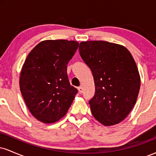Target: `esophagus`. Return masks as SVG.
Wrapping results in <instances>:
<instances>
[{"instance_id":"esophagus-1","label":"esophagus","mask_w":156,"mask_h":156,"mask_svg":"<svg viewBox=\"0 0 156 156\" xmlns=\"http://www.w3.org/2000/svg\"><path fill=\"white\" fill-rule=\"evenodd\" d=\"M78 92L80 93V94H81V93H83V87H79L78 88Z\"/></svg>"}]
</instances>
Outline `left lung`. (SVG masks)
<instances>
[{"instance_id":"obj_1","label":"left lung","mask_w":156,"mask_h":156,"mask_svg":"<svg viewBox=\"0 0 156 156\" xmlns=\"http://www.w3.org/2000/svg\"><path fill=\"white\" fill-rule=\"evenodd\" d=\"M79 52L94 80L95 93L89 102L92 115L105 126L121 122L136 104L140 89L131 53L121 44L105 41L81 42Z\"/></svg>"}]
</instances>
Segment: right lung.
<instances>
[{"instance_id":"1","label":"right lung","mask_w":156,"mask_h":156,"mask_svg":"<svg viewBox=\"0 0 156 156\" xmlns=\"http://www.w3.org/2000/svg\"><path fill=\"white\" fill-rule=\"evenodd\" d=\"M78 42L44 40L28 53L20 76L25 103L36 119L53 123L67 114L78 90L69 84L67 65Z\"/></svg>"}]
</instances>
